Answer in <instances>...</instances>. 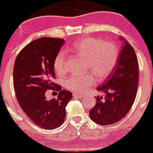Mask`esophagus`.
<instances>
[{
  "mask_svg": "<svg viewBox=\"0 0 153 153\" xmlns=\"http://www.w3.org/2000/svg\"><path fill=\"white\" fill-rule=\"evenodd\" d=\"M73 96H74V97H76V98H82V97H84V95H82V94H77V93L74 94Z\"/></svg>",
  "mask_w": 153,
  "mask_h": 153,
  "instance_id": "1",
  "label": "esophagus"
}]
</instances>
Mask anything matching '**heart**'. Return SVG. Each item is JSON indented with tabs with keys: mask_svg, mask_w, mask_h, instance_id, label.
<instances>
[{
	"mask_svg": "<svg viewBox=\"0 0 153 153\" xmlns=\"http://www.w3.org/2000/svg\"><path fill=\"white\" fill-rule=\"evenodd\" d=\"M71 49L85 58L86 69L92 71L100 80L111 74L119 57V50L114 44L98 38L82 39L74 42ZM53 68L58 75H63L67 71V53L64 50L59 51L55 56ZM92 73L88 71L82 74H72L66 79V87L74 92H85L95 82Z\"/></svg>",
	"mask_w": 153,
	"mask_h": 153,
	"instance_id": "heart-1",
	"label": "heart"
}]
</instances>
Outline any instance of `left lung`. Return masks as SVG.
Listing matches in <instances>:
<instances>
[{"label":"left lung","mask_w":153,"mask_h":153,"mask_svg":"<svg viewBox=\"0 0 153 153\" xmlns=\"http://www.w3.org/2000/svg\"><path fill=\"white\" fill-rule=\"evenodd\" d=\"M117 62L111 75L97 87L105 97H97L89 112L91 120L100 125L115 124L123 119L133 105L138 82V65L134 49L124 38Z\"/></svg>","instance_id":"8db88e82"}]
</instances>
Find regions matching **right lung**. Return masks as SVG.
I'll use <instances>...</instances> for the list:
<instances>
[{
    "label": "right lung",
    "instance_id": "obj_1",
    "mask_svg": "<svg viewBox=\"0 0 153 153\" xmlns=\"http://www.w3.org/2000/svg\"><path fill=\"white\" fill-rule=\"evenodd\" d=\"M65 42L52 37L33 40L20 51L14 65V89L22 110L33 123L46 130L63 123L65 107L73 98L70 91L53 82V60ZM49 89L59 91L57 98L45 97Z\"/></svg>",
    "mask_w": 153,
    "mask_h": 153
}]
</instances>
